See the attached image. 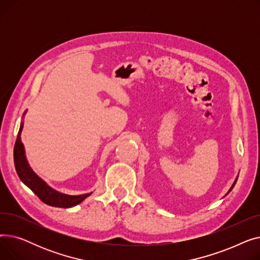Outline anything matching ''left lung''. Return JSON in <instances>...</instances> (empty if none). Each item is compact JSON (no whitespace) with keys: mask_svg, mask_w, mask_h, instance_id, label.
I'll return each mask as SVG.
<instances>
[{"mask_svg":"<svg viewBox=\"0 0 260 260\" xmlns=\"http://www.w3.org/2000/svg\"><path fill=\"white\" fill-rule=\"evenodd\" d=\"M237 179H238V176H237V177H236V179H235V181H234V183H233V184H232V186H231V187H230V189H229V192H228V193H226V195H228V194H229V193H230V192H231V190H232V189H233V187H234V185H235V183H236V181H237Z\"/></svg>","mask_w":260,"mask_h":260,"instance_id":"1","label":"left lung"}]
</instances>
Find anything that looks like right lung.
<instances>
[{
	"label": "right lung",
	"mask_w": 260,
	"mask_h": 260,
	"mask_svg": "<svg viewBox=\"0 0 260 260\" xmlns=\"http://www.w3.org/2000/svg\"><path fill=\"white\" fill-rule=\"evenodd\" d=\"M26 112L27 111H25V113L23 114V117L25 116ZM22 129H23V121L21 122L17 141L15 144V149H13L15 167L21 181L26 186H28L41 200L50 207L68 209V208L78 206L79 203H81L89 195L92 194V192L83 194V195L63 194L52 188L51 186H49L42 178H40V177L30 168L28 161H27V158L25 155V147L21 140Z\"/></svg>",
	"instance_id": "right-lung-1"
}]
</instances>
